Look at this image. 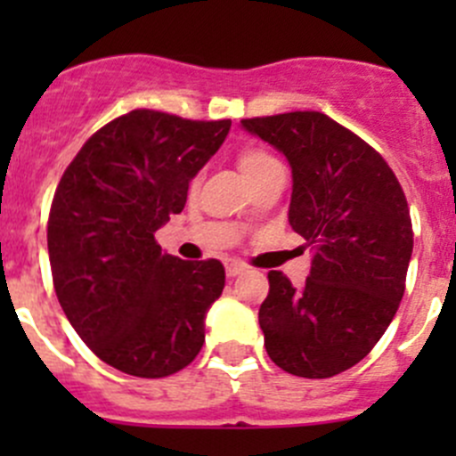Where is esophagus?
Returning <instances> with one entry per match:
<instances>
[{
  "instance_id": "esophagus-1",
  "label": "esophagus",
  "mask_w": 456,
  "mask_h": 456,
  "mask_svg": "<svg viewBox=\"0 0 456 456\" xmlns=\"http://www.w3.org/2000/svg\"><path fill=\"white\" fill-rule=\"evenodd\" d=\"M224 269H227V275H229V278H236V275H240L242 271L247 269V266L242 265V262L232 260V262H227V265H224Z\"/></svg>"
}]
</instances>
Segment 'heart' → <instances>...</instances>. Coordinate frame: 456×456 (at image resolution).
Here are the masks:
<instances>
[{
  "mask_svg": "<svg viewBox=\"0 0 456 456\" xmlns=\"http://www.w3.org/2000/svg\"><path fill=\"white\" fill-rule=\"evenodd\" d=\"M236 160H238V169H240L242 176L247 178V183L256 181V178L260 176V174H265L266 169L280 165L278 160H275L269 151L262 150V147H242V150L238 151Z\"/></svg>",
  "mask_w": 456,
  "mask_h": 456,
  "instance_id": "obj_1",
  "label": "heart"
}]
</instances>
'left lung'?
<instances>
[{"label":"left lung","instance_id":"obj_1","mask_svg":"<svg viewBox=\"0 0 456 456\" xmlns=\"http://www.w3.org/2000/svg\"><path fill=\"white\" fill-rule=\"evenodd\" d=\"M240 123L287 156L289 224L315 251L302 289L269 271L257 314L265 348L291 375H339L369 355L402 302L412 256L406 196L379 151L326 114Z\"/></svg>","mask_w":456,"mask_h":456}]
</instances>
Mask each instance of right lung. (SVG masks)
<instances>
[{
    "label": "right lung",
    "mask_w": 456,
    "mask_h": 456,
    "mask_svg": "<svg viewBox=\"0 0 456 456\" xmlns=\"http://www.w3.org/2000/svg\"><path fill=\"white\" fill-rule=\"evenodd\" d=\"M229 127L132 110L92 134L59 181L48 218L54 291L72 329L117 370L156 379L200 353L224 266L163 254L154 233L181 214Z\"/></svg>",
    "instance_id": "obj_1"
}]
</instances>
